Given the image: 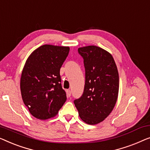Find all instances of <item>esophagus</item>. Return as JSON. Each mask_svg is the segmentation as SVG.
Instances as JSON below:
<instances>
[{
    "mask_svg": "<svg viewBox=\"0 0 150 150\" xmlns=\"http://www.w3.org/2000/svg\"><path fill=\"white\" fill-rule=\"evenodd\" d=\"M67 95L68 97H70L71 95V92L70 90H67Z\"/></svg>",
    "mask_w": 150,
    "mask_h": 150,
    "instance_id": "1",
    "label": "esophagus"
}]
</instances>
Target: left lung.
I'll use <instances>...</instances> for the list:
<instances>
[{
	"label": "left lung",
	"mask_w": 150,
	"mask_h": 150,
	"mask_svg": "<svg viewBox=\"0 0 150 150\" xmlns=\"http://www.w3.org/2000/svg\"><path fill=\"white\" fill-rule=\"evenodd\" d=\"M83 59L85 86L83 94L74 104L79 115L88 124L100 123L110 114L116 103L119 75L112 56L94 45L78 49Z\"/></svg>",
	"instance_id": "left-lung-1"
}]
</instances>
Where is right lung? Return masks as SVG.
Listing matches in <instances>:
<instances>
[{
    "mask_svg": "<svg viewBox=\"0 0 150 150\" xmlns=\"http://www.w3.org/2000/svg\"><path fill=\"white\" fill-rule=\"evenodd\" d=\"M69 50V47L44 45L27 59L21 76V93L25 105L37 119L54 117L66 102L60 69Z\"/></svg>",
    "mask_w": 150,
    "mask_h": 150,
    "instance_id": "right-lung-1",
    "label": "right lung"
}]
</instances>
